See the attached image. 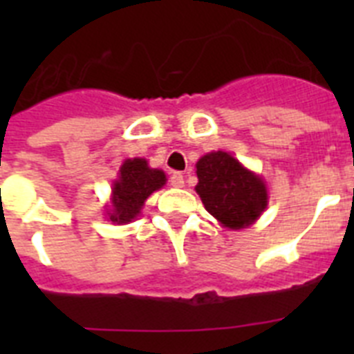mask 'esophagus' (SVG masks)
<instances>
[{
    "mask_svg": "<svg viewBox=\"0 0 354 354\" xmlns=\"http://www.w3.org/2000/svg\"><path fill=\"white\" fill-rule=\"evenodd\" d=\"M170 184L174 187H183L184 186V175L180 174V171H171Z\"/></svg>",
    "mask_w": 354,
    "mask_h": 354,
    "instance_id": "obj_1",
    "label": "esophagus"
}]
</instances>
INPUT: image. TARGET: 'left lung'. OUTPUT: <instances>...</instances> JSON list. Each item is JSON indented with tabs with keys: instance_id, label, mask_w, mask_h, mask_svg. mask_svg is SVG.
Masks as SVG:
<instances>
[{
	"instance_id": "1",
	"label": "left lung",
	"mask_w": 354,
	"mask_h": 354,
	"mask_svg": "<svg viewBox=\"0 0 354 354\" xmlns=\"http://www.w3.org/2000/svg\"><path fill=\"white\" fill-rule=\"evenodd\" d=\"M196 193L207 212L228 228H243L257 220L268 205L261 177L241 167L227 152H211L196 162Z\"/></svg>"
}]
</instances>
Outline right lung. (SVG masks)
<instances>
[{
  "label": "right lung",
  "instance_id": "obj_1",
  "mask_svg": "<svg viewBox=\"0 0 354 354\" xmlns=\"http://www.w3.org/2000/svg\"><path fill=\"white\" fill-rule=\"evenodd\" d=\"M167 183L161 170L149 168L145 159H127L120 168L118 180L113 184V211L109 220L115 223H127L136 218L149 195Z\"/></svg>",
  "mask_w": 354,
  "mask_h": 354
}]
</instances>
